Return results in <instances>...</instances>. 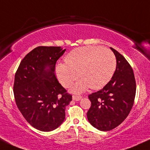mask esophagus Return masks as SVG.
<instances>
[{
  "label": "esophagus",
  "instance_id": "1",
  "mask_svg": "<svg viewBox=\"0 0 150 150\" xmlns=\"http://www.w3.org/2000/svg\"><path fill=\"white\" fill-rule=\"evenodd\" d=\"M81 98H82L81 96L73 95V97H72V99H73V100H74V101H79L81 99Z\"/></svg>",
  "mask_w": 150,
  "mask_h": 150
}]
</instances>
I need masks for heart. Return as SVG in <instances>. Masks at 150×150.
<instances>
[{
  "instance_id": "obj_1",
  "label": "heart",
  "mask_w": 150,
  "mask_h": 150,
  "mask_svg": "<svg viewBox=\"0 0 150 150\" xmlns=\"http://www.w3.org/2000/svg\"><path fill=\"white\" fill-rule=\"evenodd\" d=\"M65 63L55 67L62 86L69 88L77 79H81L72 88L73 92H82L90 88L100 89L108 83L116 69L113 53L101 47L86 46L76 48L68 53Z\"/></svg>"
}]
</instances>
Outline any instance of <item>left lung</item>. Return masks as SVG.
Returning <instances> with one entry per match:
<instances>
[{"mask_svg": "<svg viewBox=\"0 0 150 150\" xmlns=\"http://www.w3.org/2000/svg\"><path fill=\"white\" fill-rule=\"evenodd\" d=\"M117 65L111 80L102 89L88 95L91 106L87 117L95 128L112 130L126 119L132 110L136 84L132 67L125 57L110 47Z\"/></svg>", "mask_w": 150, "mask_h": 150, "instance_id": "8db88e82", "label": "left lung"}]
</instances>
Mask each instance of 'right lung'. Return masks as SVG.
<instances>
[{
    "label": "right lung",
    "instance_id": "right-lung-1",
    "mask_svg": "<svg viewBox=\"0 0 150 150\" xmlns=\"http://www.w3.org/2000/svg\"><path fill=\"white\" fill-rule=\"evenodd\" d=\"M66 49L38 47L21 60L14 76V95L18 110L31 126L42 132L57 129L65 118L72 96L55 74L57 60Z\"/></svg>",
    "mask_w": 150,
    "mask_h": 150
}]
</instances>
